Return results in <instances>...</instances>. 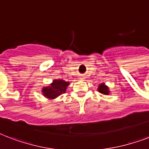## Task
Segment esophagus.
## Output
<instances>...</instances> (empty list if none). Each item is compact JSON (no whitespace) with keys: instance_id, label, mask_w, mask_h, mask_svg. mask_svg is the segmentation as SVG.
<instances>
[{"instance_id":"1","label":"esophagus","mask_w":149,"mask_h":149,"mask_svg":"<svg viewBox=\"0 0 149 149\" xmlns=\"http://www.w3.org/2000/svg\"><path fill=\"white\" fill-rule=\"evenodd\" d=\"M79 79H85V77H84V75H81L80 77H79Z\"/></svg>"}]
</instances>
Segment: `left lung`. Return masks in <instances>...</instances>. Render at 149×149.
Masks as SVG:
<instances>
[{"mask_svg":"<svg viewBox=\"0 0 149 149\" xmlns=\"http://www.w3.org/2000/svg\"><path fill=\"white\" fill-rule=\"evenodd\" d=\"M97 91H99L100 93H101L102 94H105V95H108L109 93H110L108 86H106L104 84H100L99 86H98Z\"/></svg>","mask_w":149,"mask_h":149,"instance_id":"left-lung-1","label":"left lung"}]
</instances>
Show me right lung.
I'll use <instances>...</instances> for the list:
<instances>
[{"mask_svg":"<svg viewBox=\"0 0 149 149\" xmlns=\"http://www.w3.org/2000/svg\"><path fill=\"white\" fill-rule=\"evenodd\" d=\"M70 85L69 82L63 79H54L50 86L42 88L43 95L49 99H54L63 93H65L67 86Z\"/></svg>","mask_w":149,"mask_h":149,"instance_id":"add662e5","label":"right lung"}]
</instances>
